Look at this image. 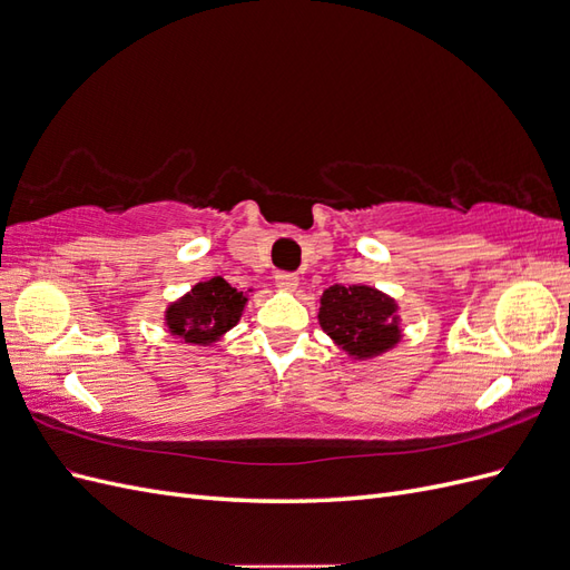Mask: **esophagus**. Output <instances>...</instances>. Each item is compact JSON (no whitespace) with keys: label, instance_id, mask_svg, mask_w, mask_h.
Masks as SVG:
<instances>
[{"label":"esophagus","instance_id":"34e87169","mask_svg":"<svg viewBox=\"0 0 570 570\" xmlns=\"http://www.w3.org/2000/svg\"><path fill=\"white\" fill-rule=\"evenodd\" d=\"M299 285V278L295 273H278L275 275V287L283 289V292H295Z\"/></svg>","mask_w":570,"mask_h":570}]
</instances>
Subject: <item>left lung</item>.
<instances>
[{"label": "left lung", "instance_id": "8db88e82", "mask_svg": "<svg viewBox=\"0 0 570 570\" xmlns=\"http://www.w3.org/2000/svg\"><path fill=\"white\" fill-rule=\"evenodd\" d=\"M318 325L354 361H371L402 342L400 304L377 287L331 285L321 295Z\"/></svg>", "mask_w": 570, "mask_h": 570}]
</instances>
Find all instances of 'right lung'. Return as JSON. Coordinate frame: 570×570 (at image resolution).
Masks as SVG:
<instances>
[{"label": "right lung", "instance_id": "add662e5", "mask_svg": "<svg viewBox=\"0 0 570 570\" xmlns=\"http://www.w3.org/2000/svg\"><path fill=\"white\" fill-rule=\"evenodd\" d=\"M249 292L252 289L239 292L237 287H230L220 275L202 281L166 306V331L185 344L209 347L243 318Z\"/></svg>", "mask_w": 570, "mask_h": 570}]
</instances>
